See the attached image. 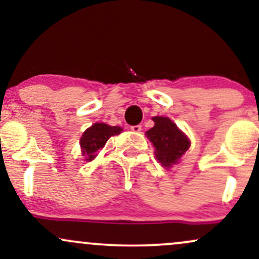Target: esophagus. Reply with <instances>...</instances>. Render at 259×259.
<instances>
[{
    "mask_svg": "<svg viewBox=\"0 0 259 259\" xmlns=\"http://www.w3.org/2000/svg\"><path fill=\"white\" fill-rule=\"evenodd\" d=\"M130 129H132L134 133H139V132H141L142 127H141V125H133Z\"/></svg>",
    "mask_w": 259,
    "mask_h": 259,
    "instance_id": "obj_1",
    "label": "esophagus"
}]
</instances>
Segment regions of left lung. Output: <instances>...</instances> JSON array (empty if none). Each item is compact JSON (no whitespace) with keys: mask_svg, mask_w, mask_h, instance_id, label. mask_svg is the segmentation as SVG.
<instances>
[{"mask_svg":"<svg viewBox=\"0 0 259 259\" xmlns=\"http://www.w3.org/2000/svg\"><path fill=\"white\" fill-rule=\"evenodd\" d=\"M154 126L146 133L153 144L157 159L164 167H170L189 150L190 141L169 118L154 117Z\"/></svg>","mask_w":259,"mask_h":259,"instance_id":"8db88e82","label":"left lung"}]
</instances>
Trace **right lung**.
<instances>
[{"label":"right lung","mask_w":259,"mask_h":259,"mask_svg":"<svg viewBox=\"0 0 259 259\" xmlns=\"http://www.w3.org/2000/svg\"><path fill=\"white\" fill-rule=\"evenodd\" d=\"M121 132L119 126H109L103 123H96L91 127H89L82 134V138L80 139V146L82 148V153L86 157V160H91L95 158V153L103 148L108 139L113 135H118Z\"/></svg>","instance_id":"1"}]
</instances>
